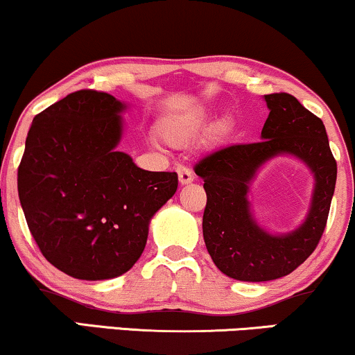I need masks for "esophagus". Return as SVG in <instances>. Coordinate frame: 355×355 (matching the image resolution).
<instances>
[{
    "mask_svg": "<svg viewBox=\"0 0 355 355\" xmlns=\"http://www.w3.org/2000/svg\"><path fill=\"white\" fill-rule=\"evenodd\" d=\"M177 173H178V180H180L182 185H188V183L193 182V172L190 168L183 167V165H178Z\"/></svg>",
    "mask_w": 355,
    "mask_h": 355,
    "instance_id": "1",
    "label": "esophagus"
}]
</instances>
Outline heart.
Instances as JSON below:
<instances>
[{
	"label": "heart",
	"mask_w": 355,
	"mask_h": 355,
	"mask_svg": "<svg viewBox=\"0 0 355 355\" xmlns=\"http://www.w3.org/2000/svg\"><path fill=\"white\" fill-rule=\"evenodd\" d=\"M211 113L205 107L191 111V113L173 116L165 119L160 125V136L170 146H180L196 137L208 125ZM219 132H223V129Z\"/></svg>",
	"instance_id": "b5f03b06"
}]
</instances>
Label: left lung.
Wrapping results in <instances>:
<instances>
[{
    "label": "left lung",
    "instance_id": "8db88e82",
    "mask_svg": "<svg viewBox=\"0 0 355 355\" xmlns=\"http://www.w3.org/2000/svg\"><path fill=\"white\" fill-rule=\"evenodd\" d=\"M268 118L255 144L219 149L195 165L203 178V237L214 266L241 282H268L302 266L324 232L338 165L322 121L288 93L266 95ZM280 155L298 158L315 178L312 203L297 230L272 235L257 223L248 191L258 170Z\"/></svg>",
    "mask_w": 355,
    "mask_h": 355
}]
</instances>
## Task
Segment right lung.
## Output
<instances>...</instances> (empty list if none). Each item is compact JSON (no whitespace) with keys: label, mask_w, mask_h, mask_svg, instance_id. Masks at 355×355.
<instances>
[{"label":"right lung","mask_w":355,"mask_h":355,"mask_svg":"<svg viewBox=\"0 0 355 355\" xmlns=\"http://www.w3.org/2000/svg\"><path fill=\"white\" fill-rule=\"evenodd\" d=\"M128 105L80 89L35 116L17 193L40 252L78 280L123 275L144 252L154 214L177 191L175 172L139 168L119 152Z\"/></svg>","instance_id":"1"}]
</instances>
